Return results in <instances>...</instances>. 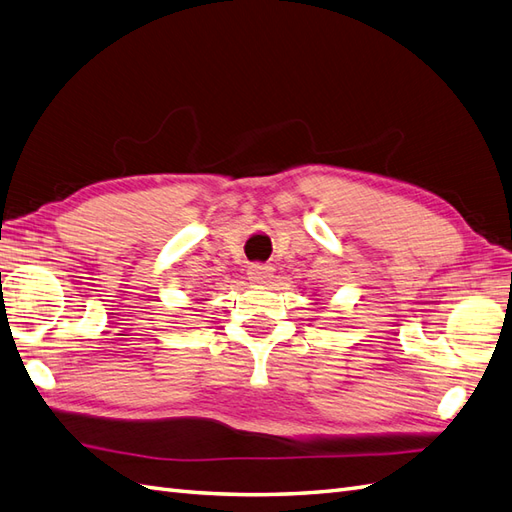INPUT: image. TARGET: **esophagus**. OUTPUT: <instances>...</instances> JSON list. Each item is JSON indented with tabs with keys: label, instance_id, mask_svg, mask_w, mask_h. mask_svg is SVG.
<instances>
[{
	"label": "esophagus",
	"instance_id": "obj_1",
	"mask_svg": "<svg viewBox=\"0 0 512 512\" xmlns=\"http://www.w3.org/2000/svg\"><path fill=\"white\" fill-rule=\"evenodd\" d=\"M272 272H275V268L268 264H251L248 266V279L257 285H266L272 279Z\"/></svg>",
	"mask_w": 512,
	"mask_h": 512
}]
</instances>
